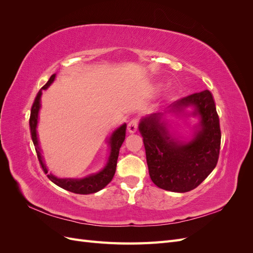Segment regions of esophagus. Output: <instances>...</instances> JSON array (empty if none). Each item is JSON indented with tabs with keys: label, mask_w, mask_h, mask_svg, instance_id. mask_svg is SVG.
Segmentation results:
<instances>
[{
	"label": "esophagus",
	"mask_w": 253,
	"mask_h": 253,
	"mask_svg": "<svg viewBox=\"0 0 253 253\" xmlns=\"http://www.w3.org/2000/svg\"><path fill=\"white\" fill-rule=\"evenodd\" d=\"M137 127H138V121H137L136 119H133V120H131V121L128 122V125H127V131H128V133H131V134L136 133Z\"/></svg>",
	"instance_id": "1"
}]
</instances>
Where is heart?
<instances>
[{"label": "heart", "mask_w": 253, "mask_h": 253, "mask_svg": "<svg viewBox=\"0 0 253 253\" xmlns=\"http://www.w3.org/2000/svg\"><path fill=\"white\" fill-rule=\"evenodd\" d=\"M160 88V85H155V90H159Z\"/></svg>", "instance_id": "1"}]
</instances>
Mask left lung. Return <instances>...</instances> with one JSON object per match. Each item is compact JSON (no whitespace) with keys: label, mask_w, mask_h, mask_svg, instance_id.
I'll use <instances>...</instances> for the list:
<instances>
[{"label":"left lung","mask_w":253,"mask_h":253,"mask_svg":"<svg viewBox=\"0 0 253 253\" xmlns=\"http://www.w3.org/2000/svg\"><path fill=\"white\" fill-rule=\"evenodd\" d=\"M188 107L199 122L186 140H173L167 127ZM149 174L155 185L171 192L195 189L216 167L220 148L219 119L211 91L206 89L183 97L164 111L140 119Z\"/></svg>","instance_id":"left-lung-1"}]
</instances>
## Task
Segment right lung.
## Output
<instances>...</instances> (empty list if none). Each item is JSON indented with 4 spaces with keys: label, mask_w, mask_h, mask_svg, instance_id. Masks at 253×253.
Instances as JSON below:
<instances>
[{
    "label": "right lung",
    "mask_w": 253,
    "mask_h": 253,
    "mask_svg": "<svg viewBox=\"0 0 253 253\" xmlns=\"http://www.w3.org/2000/svg\"><path fill=\"white\" fill-rule=\"evenodd\" d=\"M55 79H56V74H53L50 76L47 83L39 90V93L37 94L35 102L33 104L32 112H30V119H29L30 134H32V139L36 148L38 159H39L44 173L47 174V177L58 187L76 194L96 193L98 191L102 190L104 187L109 185L114 177L115 172H116L119 150L126 138V124L121 125L112 133L111 137L109 138L110 155L108 158V162H106L105 166L100 171H98L97 173L86 175L85 177H82V178H59L53 174L48 173L46 165L44 164V160L41 154V149L39 147V140H38V136H37V127H38V118H39V111L41 108L42 91L43 89H47L51 85V83L55 81Z\"/></svg>",
    "instance_id": "1"
}]
</instances>
